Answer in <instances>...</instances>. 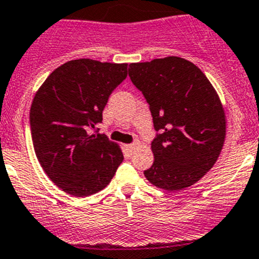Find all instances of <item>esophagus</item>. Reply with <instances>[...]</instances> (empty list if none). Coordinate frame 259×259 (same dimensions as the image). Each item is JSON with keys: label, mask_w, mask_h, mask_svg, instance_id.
Here are the masks:
<instances>
[{"label": "esophagus", "mask_w": 259, "mask_h": 259, "mask_svg": "<svg viewBox=\"0 0 259 259\" xmlns=\"http://www.w3.org/2000/svg\"><path fill=\"white\" fill-rule=\"evenodd\" d=\"M140 147L139 142H134V144H130V145H125V150H127L130 154H134L137 149Z\"/></svg>", "instance_id": "obj_1"}]
</instances>
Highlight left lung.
Segmentation results:
<instances>
[{"label": "left lung", "instance_id": "8db88e82", "mask_svg": "<svg viewBox=\"0 0 259 259\" xmlns=\"http://www.w3.org/2000/svg\"><path fill=\"white\" fill-rule=\"evenodd\" d=\"M130 77L150 105L156 137L147 181L182 191L213 166L224 146L226 119L218 93L205 73L181 57L131 63Z\"/></svg>", "mask_w": 259, "mask_h": 259}]
</instances>
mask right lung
<instances>
[{
    "label": "right lung",
    "mask_w": 259,
    "mask_h": 259,
    "mask_svg": "<svg viewBox=\"0 0 259 259\" xmlns=\"http://www.w3.org/2000/svg\"><path fill=\"white\" fill-rule=\"evenodd\" d=\"M125 77L127 63L81 58L56 68L36 91L30 108L34 150L49 179L66 193L102 191L123 161L115 142L88 131L102 123L110 94Z\"/></svg>",
    "instance_id": "obj_1"
}]
</instances>
